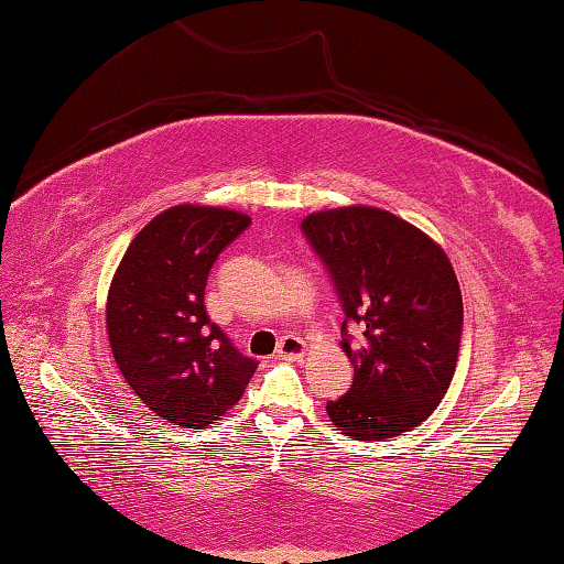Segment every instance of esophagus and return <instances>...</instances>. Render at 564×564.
<instances>
[{
	"label": "esophagus",
	"instance_id": "34e87169",
	"mask_svg": "<svg viewBox=\"0 0 564 564\" xmlns=\"http://www.w3.org/2000/svg\"><path fill=\"white\" fill-rule=\"evenodd\" d=\"M304 354H307V344H304L302 337H294V334H288V337H282L280 344H276V357L280 359L302 361Z\"/></svg>",
	"mask_w": 564,
	"mask_h": 564
}]
</instances>
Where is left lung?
Masks as SVG:
<instances>
[{"mask_svg":"<svg viewBox=\"0 0 564 564\" xmlns=\"http://www.w3.org/2000/svg\"><path fill=\"white\" fill-rule=\"evenodd\" d=\"M302 232L339 294L341 349L351 389L327 401L334 426L381 441L431 416L456 373L463 300L446 252L419 227L379 207L312 213ZM357 323L360 339L346 332Z\"/></svg>","mask_w":564,"mask_h":564,"instance_id":"8db88e82","label":"left lung"}]
</instances>
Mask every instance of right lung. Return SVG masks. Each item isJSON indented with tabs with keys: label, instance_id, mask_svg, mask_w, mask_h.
Returning a JSON list of instances; mask_svg holds the SVG:
<instances>
[{
	"label": "right lung",
	"instance_id": "right-lung-1",
	"mask_svg": "<svg viewBox=\"0 0 564 564\" xmlns=\"http://www.w3.org/2000/svg\"><path fill=\"white\" fill-rule=\"evenodd\" d=\"M250 223L225 207L175 205L133 237L113 274V359L135 397L173 426L205 429L225 416L257 369L205 312L207 274Z\"/></svg>",
	"mask_w": 564,
	"mask_h": 564
}]
</instances>
